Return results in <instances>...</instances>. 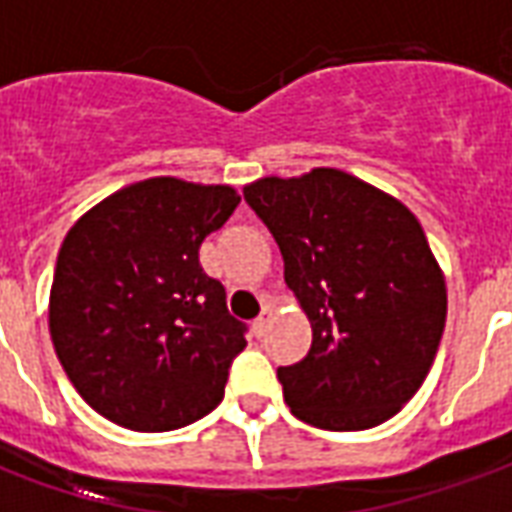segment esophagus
Returning <instances> with one entry per match:
<instances>
[{"label": "esophagus", "mask_w": 512, "mask_h": 512, "mask_svg": "<svg viewBox=\"0 0 512 512\" xmlns=\"http://www.w3.org/2000/svg\"><path fill=\"white\" fill-rule=\"evenodd\" d=\"M268 326H271V307H263V312L252 323V332H255V337H263L268 332Z\"/></svg>", "instance_id": "obj_1"}]
</instances>
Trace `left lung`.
I'll list each match as a JSON object with an SVG mask.
<instances>
[{"mask_svg":"<svg viewBox=\"0 0 512 512\" xmlns=\"http://www.w3.org/2000/svg\"><path fill=\"white\" fill-rule=\"evenodd\" d=\"M244 200L274 235L312 326L307 356L277 370L290 411L323 430L395 417L428 376L447 321L444 274L417 216L332 167L260 178Z\"/></svg>","mask_w":512,"mask_h":512,"instance_id":"8db88e82","label":"left lung"}]
</instances>
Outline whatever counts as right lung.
Here are the masks:
<instances>
[{"label": "right lung", "mask_w": 512, "mask_h": 512, "mask_svg": "<svg viewBox=\"0 0 512 512\" xmlns=\"http://www.w3.org/2000/svg\"><path fill=\"white\" fill-rule=\"evenodd\" d=\"M241 197L233 186L147 178L73 224L57 255L49 332L62 370L120 428L175 430L222 403L244 323L200 266L205 235Z\"/></svg>", "instance_id": "right-lung-1"}]
</instances>
